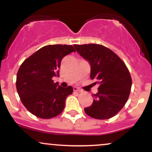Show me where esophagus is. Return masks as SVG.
<instances>
[{
  "mask_svg": "<svg viewBox=\"0 0 152 152\" xmlns=\"http://www.w3.org/2000/svg\"><path fill=\"white\" fill-rule=\"evenodd\" d=\"M74 91H78V92H81L82 91V90L81 89V88H78V87H74Z\"/></svg>",
  "mask_w": 152,
  "mask_h": 152,
  "instance_id": "obj_1",
  "label": "esophagus"
}]
</instances>
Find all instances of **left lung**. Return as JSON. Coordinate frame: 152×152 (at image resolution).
I'll use <instances>...</instances> for the list:
<instances>
[{"instance_id": "left-lung-1", "label": "left lung", "mask_w": 152, "mask_h": 152, "mask_svg": "<svg viewBox=\"0 0 152 152\" xmlns=\"http://www.w3.org/2000/svg\"><path fill=\"white\" fill-rule=\"evenodd\" d=\"M74 47L90 63V77L99 86L98 93L93 94V104L85 108V112L96 119L113 117L129 96L132 80L128 68L114 51L102 45L89 43Z\"/></svg>"}]
</instances>
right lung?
<instances>
[{"label": "right lung", "mask_w": 152, "mask_h": 152, "mask_svg": "<svg viewBox=\"0 0 152 152\" xmlns=\"http://www.w3.org/2000/svg\"><path fill=\"white\" fill-rule=\"evenodd\" d=\"M76 52L71 45L43 46L26 58L19 68L16 89L20 101L32 114L41 118L56 117L64 111L66 97L73 87L63 88L52 78L59 76L61 62Z\"/></svg>", "instance_id": "add662e5"}]
</instances>
